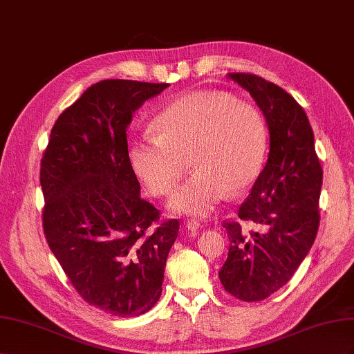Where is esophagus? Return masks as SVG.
<instances>
[{
  "label": "esophagus",
  "mask_w": 354,
  "mask_h": 354,
  "mask_svg": "<svg viewBox=\"0 0 354 354\" xmlns=\"http://www.w3.org/2000/svg\"><path fill=\"white\" fill-rule=\"evenodd\" d=\"M185 227L189 230V231H196L201 227V222L198 219H187L185 221Z\"/></svg>",
  "instance_id": "1"
}]
</instances>
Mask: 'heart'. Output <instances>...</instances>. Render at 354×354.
I'll list each match as a JSON object with an SVG mask.
<instances>
[{
	"label": "heart",
	"instance_id": "1",
	"mask_svg": "<svg viewBox=\"0 0 354 354\" xmlns=\"http://www.w3.org/2000/svg\"><path fill=\"white\" fill-rule=\"evenodd\" d=\"M157 133L129 139L130 169L153 196H167L189 158L194 174L169 198L175 214L203 216L230 191L255 183L267 153V127L259 111L221 92L176 99L156 118Z\"/></svg>",
	"mask_w": 354,
	"mask_h": 354
}]
</instances>
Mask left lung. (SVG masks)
<instances>
[{"mask_svg": "<svg viewBox=\"0 0 354 354\" xmlns=\"http://www.w3.org/2000/svg\"><path fill=\"white\" fill-rule=\"evenodd\" d=\"M254 97L270 133L267 163L239 209L241 221L266 227L246 234L240 221L224 222L228 258L221 283L241 301H261L285 286L311 249L319 228L323 170L304 109L283 88L254 74H228Z\"/></svg>", "mask_w": 354, "mask_h": 354, "instance_id": "obj_1", "label": "left lung"}]
</instances>
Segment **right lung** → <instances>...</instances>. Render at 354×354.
Here are the masks:
<instances>
[{
	"instance_id": "right-lung-1",
	"label": "right lung",
	"mask_w": 354,
	"mask_h": 354,
	"mask_svg": "<svg viewBox=\"0 0 354 354\" xmlns=\"http://www.w3.org/2000/svg\"><path fill=\"white\" fill-rule=\"evenodd\" d=\"M167 83L104 80L59 115L41 160L43 227L71 283L90 306L135 317L161 295L178 219L158 222L140 198L126 130Z\"/></svg>"
}]
</instances>
